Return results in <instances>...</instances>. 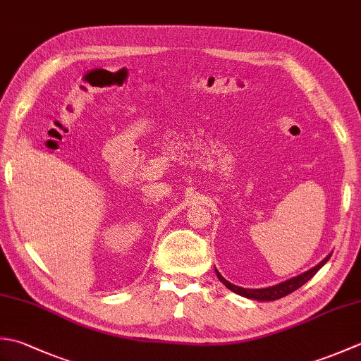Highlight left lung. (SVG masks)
<instances>
[{
  "mask_svg": "<svg viewBox=\"0 0 361 361\" xmlns=\"http://www.w3.org/2000/svg\"><path fill=\"white\" fill-rule=\"evenodd\" d=\"M331 256L332 255H329L324 260H321V262L317 267L310 268L309 271L299 274V276H296V278H291V279H288L286 282H281V283H278V286L267 287V288H243V287H237V286H234V283L228 282L217 270H216V273H217V278L220 279V282H224L225 287H228L229 290L234 291V293H237V295L245 296V298H248V299H256V301H276V299H279V298H283V296H287L290 293H293L295 290H298L299 287H302L305 282H307L309 279H312L313 276L317 274V271L327 262L329 259H331Z\"/></svg>",
  "mask_w": 361,
  "mask_h": 361,
  "instance_id": "obj_1",
  "label": "left lung"
}]
</instances>
